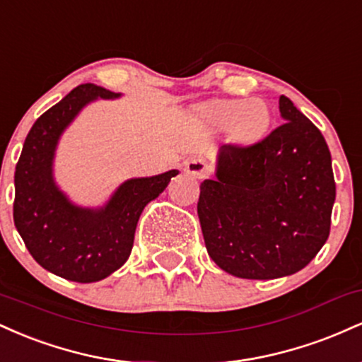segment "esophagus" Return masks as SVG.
<instances>
[{
  "mask_svg": "<svg viewBox=\"0 0 362 362\" xmlns=\"http://www.w3.org/2000/svg\"><path fill=\"white\" fill-rule=\"evenodd\" d=\"M185 172L195 178H206L209 175V165L204 160L192 158V160L185 161Z\"/></svg>",
  "mask_w": 362,
  "mask_h": 362,
  "instance_id": "obj_1",
  "label": "esophagus"
}]
</instances>
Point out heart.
<instances>
[{"label":"heart","instance_id":"heart-1","mask_svg":"<svg viewBox=\"0 0 362 362\" xmlns=\"http://www.w3.org/2000/svg\"><path fill=\"white\" fill-rule=\"evenodd\" d=\"M206 117L216 126H226L233 120L236 131L255 136L267 126L269 112L260 100H219L206 107Z\"/></svg>","mask_w":362,"mask_h":362}]
</instances>
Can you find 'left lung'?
Wrapping results in <instances>:
<instances>
[{"label":"left lung","mask_w":362,"mask_h":362,"mask_svg":"<svg viewBox=\"0 0 362 362\" xmlns=\"http://www.w3.org/2000/svg\"><path fill=\"white\" fill-rule=\"evenodd\" d=\"M281 126L252 144L226 143L216 180L201 184L197 214L207 253L242 279L291 276L330 233L335 180L325 138L288 97Z\"/></svg>","instance_id":"8db88e82"}]
</instances>
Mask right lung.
<instances>
[{
	"instance_id": "obj_1",
	"label": "right lung",
	"mask_w": 362,
	"mask_h": 362,
	"mask_svg": "<svg viewBox=\"0 0 362 362\" xmlns=\"http://www.w3.org/2000/svg\"><path fill=\"white\" fill-rule=\"evenodd\" d=\"M98 97L119 95L85 83L44 112L27 134L15 168L13 221L25 247L45 271L74 282L100 281L117 271L131 255L144 206L178 173L127 180L100 211L68 202L52 180L54 149L81 107Z\"/></svg>"
}]
</instances>
